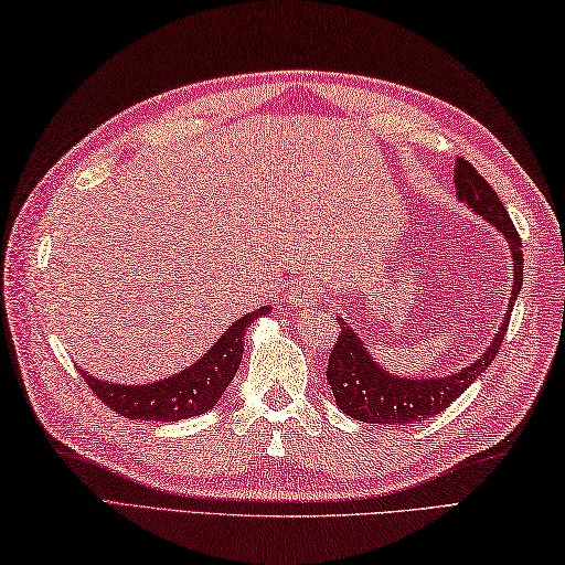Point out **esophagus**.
<instances>
[{
    "label": "esophagus",
    "instance_id": "obj_1",
    "mask_svg": "<svg viewBox=\"0 0 565 565\" xmlns=\"http://www.w3.org/2000/svg\"><path fill=\"white\" fill-rule=\"evenodd\" d=\"M287 302H290L292 309H307L317 302V285H312L309 280L295 282L287 292Z\"/></svg>",
    "mask_w": 565,
    "mask_h": 565
}]
</instances>
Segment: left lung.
Masks as SVG:
<instances>
[{
    "label": "left lung",
    "mask_w": 565,
    "mask_h": 565,
    "mask_svg": "<svg viewBox=\"0 0 565 565\" xmlns=\"http://www.w3.org/2000/svg\"><path fill=\"white\" fill-rule=\"evenodd\" d=\"M454 182L458 200L466 202L470 210L480 214L508 238V246L512 253L514 282L510 305L504 309L502 327L494 333L488 351L482 353L478 361L466 365L460 373L444 377H402L385 371V367L373 359L371 351L365 349L359 333L353 331V327H349V321L339 319L341 333L329 355L327 380L333 397H337V407L353 419L375 424V427L377 424H402V427H405V424H417L434 417V414H441L448 405H454L456 397L466 393L468 385L473 383L482 371H488V365L500 351L504 331H508L510 312L514 309V299L520 295L524 280L522 238L516 234L514 224L510 222V214L502 206L498 192L488 185V180L482 178L468 160H456Z\"/></svg>",
    "instance_id": "8db88e82"
}]
</instances>
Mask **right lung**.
Segmentation results:
<instances>
[{
  "mask_svg": "<svg viewBox=\"0 0 565 565\" xmlns=\"http://www.w3.org/2000/svg\"><path fill=\"white\" fill-rule=\"evenodd\" d=\"M268 312L270 307H260L256 312H248L246 317L232 321V327L216 339L214 347L206 351L200 361L188 365L185 371L158 380V383H107V380L87 375L83 367H79V375L85 377L92 393L126 419L178 422L198 417V414L210 412L216 402L222 399L224 390L232 383L241 365L246 329L253 324V319Z\"/></svg>",
  "mask_w": 565,
  "mask_h": 565,
  "instance_id": "right-lung-1",
  "label": "right lung"
}]
</instances>
